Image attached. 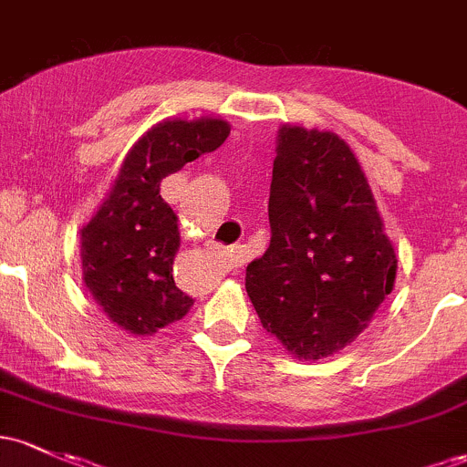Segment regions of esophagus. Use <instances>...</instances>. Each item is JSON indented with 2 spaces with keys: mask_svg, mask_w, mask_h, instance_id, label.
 I'll list each match as a JSON object with an SVG mask.
<instances>
[{
  "mask_svg": "<svg viewBox=\"0 0 467 467\" xmlns=\"http://www.w3.org/2000/svg\"><path fill=\"white\" fill-rule=\"evenodd\" d=\"M222 261H223L225 268H234V265H237V250L223 248L222 250Z\"/></svg>",
  "mask_w": 467,
  "mask_h": 467,
  "instance_id": "34e87169",
  "label": "esophagus"
}]
</instances>
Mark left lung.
Listing matches in <instances>:
<instances>
[{"label": "left lung", "mask_w": 467, "mask_h": 467, "mask_svg": "<svg viewBox=\"0 0 467 467\" xmlns=\"http://www.w3.org/2000/svg\"><path fill=\"white\" fill-rule=\"evenodd\" d=\"M268 219V250L245 268L261 326L306 361L335 355L370 324L397 275L350 146L335 132L281 128Z\"/></svg>", "instance_id": "obj_1"}]
</instances>
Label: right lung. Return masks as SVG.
I'll use <instances>...</instances> for the list:
<instances>
[{
    "label": "right lung",
    "mask_w": 467,
    "mask_h": 467,
    "mask_svg": "<svg viewBox=\"0 0 467 467\" xmlns=\"http://www.w3.org/2000/svg\"><path fill=\"white\" fill-rule=\"evenodd\" d=\"M230 135L223 119H172L152 126L130 148L110 197L81 230L86 288L112 324L132 335H152L183 319L192 296L172 279L179 228L161 199V179Z\"/></svg>",
    "instance_id": "obj_1"
}]
</instances>
